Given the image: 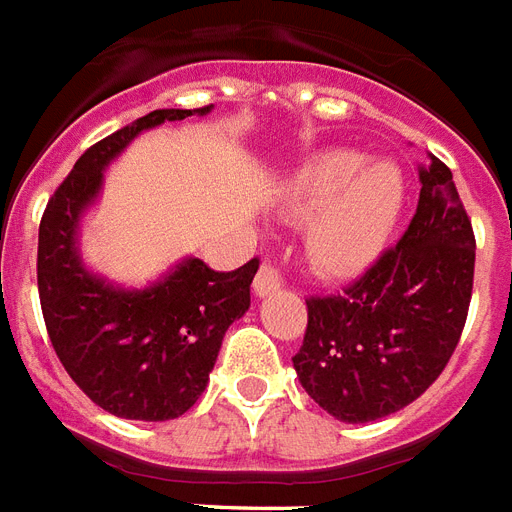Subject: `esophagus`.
<instances>
[{"mask_svg": "<svg viewBox=\"0 0 512 512\" xmlns=\"http://www.w3.org/2000/svg\"><path fill=\"white\" fill-rule=\"evenodd\" d=\"M284 287V279L282 273L276 271L273 265H260V271H257L255 276V295L257 298H268V295H273L276 290H282Z\"/></svg>", "mask_w": 512, "mask_h": 512, "instance_id": "34e87169", "label": "esophagus"}]
</instances>
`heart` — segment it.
I'll return each instance as SVG.
<instances>
[{"label": "heart", "mask_w": 512, "mask_h": 512, "mask_svg": "<svg viewBox=\"0 0 512 512\" xmlns=\"http://www.w3.org/2000/svg\"><path fill=\"white\" fill-rule=\"evenodd\" d=\"M405 182L395 163H370L365 152L330 150L300 166L284 187L282 214L311 222L308 255L335 279L360 276L395 233Z\"/></svg>", "instance_id": "1"}]
</instances>
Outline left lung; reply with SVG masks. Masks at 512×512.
Returning <instances> with one entry per match:
<instances>
[{
	"label": "left lung",
	"instance_id": "left-lung-1",
	"mask_svg": "<svg viewBox=\"0 0 512 512\" xmlns=\"http://www.w3.org/2000/svg\"><path fill=\"white\" fill-rule=\"evenodd\" d=\"M419 206L343 295L311 298L303 346L292 357L308 397L346 424L397 413L443 373L473 295L475 236L454 174L429 155Z\"/></svg>",
	"mask_w": 512,
	"mask_h": 512
}]
</instances>
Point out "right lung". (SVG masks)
<instances>
[{"label": "right lung", "instance_id": "1", "mask_svg": "<svg viewBox=\"0 0 512 512\" xmlns=\"http://www.w3.org/2000/svg\"><path fill=\"white\" fill-rule=\"evenodd\" d=\"M212 107L155 109L80 155L39 222L37 287L58 360L93 403L120 419H177L209 384L222 338L249 311L257 257L212 271L182 257L158 282L123 287L93 273L80 225L104 187V171L136 136Z\"/></svg>", "mask_w": 512, "mask_h": 512}]
</instances>
